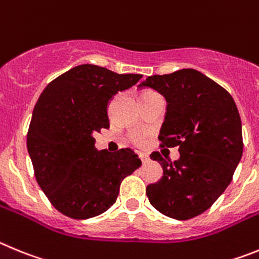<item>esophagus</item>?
<instances>
[{
    "label": "esophagus",
    "instance_id": "34e87169",
    "mask_svg": "<svg viewBox=\"0 0 259 259\" xmlns=\"http://www.w3.org/2000/svg\"><path fill=\"white\" fill-rule=\"evenodd\" d=\"M139 157H141V160H142V162H143V164H146V162L150 161V156L147 155V153H144V152H139Z\"/></svg>",
    "mask_w": 259,
    "mask_h": 259
}]
</instances>
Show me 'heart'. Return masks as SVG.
Segmentation results:
<instances>
[{
  "label": "heart",
  "mask_w": 259,
  "mask_h": 259,
  "mask_svg": "<svg viewBox=\"0 0 259 259\" xmlns=\"http://www.w3.org/2000/svg\"><path fill=\"white\" fill-rule=\"evenodd\" d=\"M153 94H156V93H153V92H143L141 94V99H143V98H147V97H151V95H153ZM133 138V141H135V142H142V135H139V134H134L132 137Z\"/></svg>",
  "instance_id": "b5f03b06"
}]
</instances>
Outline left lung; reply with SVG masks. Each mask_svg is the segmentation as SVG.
<instances>
[{
    "label": "left lung",
    "mask_w": 259,
    "mask_h": 259,
    "mask_svg": "<svg viewBox=\"0 0 259 259\" xmlns=\"http://www.w3.org/2000/svg\"><path fill=\"white\" fill-rule=\"evenodd\" d=\"M139 88H151L167 102L158 139L160 147H179L170 161L160 152L164 176L146 193L151 205L178 221L204 213L231 183L243 155V132L234 98L196 69L147 77Z\"/></svg>",
    "instance_id": "1"
}]
</instances>
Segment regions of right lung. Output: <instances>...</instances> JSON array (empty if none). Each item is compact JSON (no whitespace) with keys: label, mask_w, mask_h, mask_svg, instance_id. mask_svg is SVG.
<instances>
[{"label":"right lung","mask_w":259,"mask_h":259,"mask_svg":"<svg viewBox=\"0 0 259 259\" xmlns=\"http://www.w3.org/2000/svg\"><path fill=\"white\" fill-rule=\"evenodd\" d=\"M142 74H118L81 64L51 81L34 106L27 148L34 177L57 210L88 220L116 202L121 182L142 165L130 148H95L94 133L108 129L107 107L113 95Z\"/></svg>","instance_id":"1"}]
</instances>
